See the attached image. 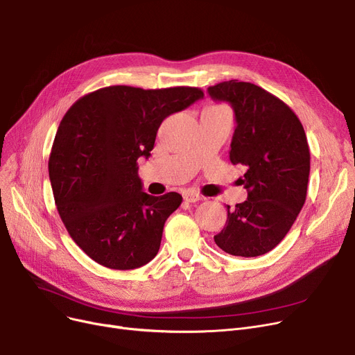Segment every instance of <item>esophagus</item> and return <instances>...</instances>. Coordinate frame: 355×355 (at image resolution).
Listing matches in <instances>:
<instances>
[{
  "label": "esophagus",
  "mask_w": 355,
  "mask_h": 355,
  "mask_svg": "<svg viewBox=\"0 0 355 355\" xmlns=\"http://www.w3.org/2000/svg\"><path fill=\"white\" fill-rule=\"evenodd\" d=\"M182 196H184V200L187 202H196V201H200L202 198V196H200L196 191H185Z\"/></svg>",
  "instance_id": "34e87169"
}]
</instances>
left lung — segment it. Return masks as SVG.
Returning <instances> with one entry per match:
<instances>
[{
	"instance_id": "left-lung-1",
	"label": "left lung",
	"mask_w": 355,
	"mask_h": 355,
	"mask_svg": "<svg viewBox=\"0 0 355 355\" xmlns=\"http://www.w3.org/2000/svg\"><path fill=\"white\" fill-rule=\"evenodd\" d=\"M207 92L234 110L230 161L246 168L240 182L248 190L246 201L227 206L214 241L233 256L265 254L281 243L306 200L311 155L304 126L285 102L253 83L221 82Z\"/></svg>"
}]
</instances>
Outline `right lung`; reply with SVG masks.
Instances as JSON below:
<instances>
[{
	"label": "right lung",
	"mask_w": 355,
	"mask_h": 355,
	"mask_svg": "<svg viewBox=\"0 0 355 355\" xmlns=\"http://www.w3.org/2000/svg\"><path fill=\"white\" fill-rule=\"evenodd\" d=\"M202 98L189 86H109L66 112L49 158L53 196L74 243L99 265L129 270L157 256L182 197L144 193L138 158L151 155L166 116Z\"/></svg>",
	"instance_id": "right-lung-1"
}]
</instances>
